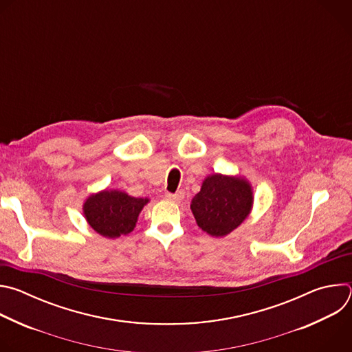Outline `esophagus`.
<instances>
[{"instance_id": "1", "label": "esophagus", "mask_w": 352, "mask_h": 352, "mask_svg": "<svg viewBox=\"0 0 352 352\" xmlns=\"http://www.w3.org/2000/svg\"><path fill=\"white\" fill-rule=\"evenodd\" d=\"M166 199L170 200V202H181V200L184 199V192L179 190L177 193H167Z\"/></svg>"}]
</instances>
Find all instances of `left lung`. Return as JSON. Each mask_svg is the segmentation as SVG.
I'll list each match as a JSON object with an SVG mask.
<instances>
[{
	"label": "left lung",
	"mask_w": 352,
	"mask_h": 352,
	"mask_svg": "<svg viewBox=\"0 0 352 352\" xmlns=\"http://www.w3.org/2000/svg\"><path fill=\"white\" fill-rule=\"evenodd\" d=\"M254 208V189L241 175H208L190 200L196 224L210 236L221 238L238 228Z\"/></svg>",
	"instance_id": "1"
}]
</instances>
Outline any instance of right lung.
<instances>
[{"mask_svg":"<svg viewBox=\"0 0 352 352\" xmlns=\"http://www.w3.org/2000/svg\"><path fill=\"white\" fill-rule=\"evenodd\" d=\"M147 197H135L120 189H103L89 195L82 206L87 224L102 236L116 239L136 227Z\"/></svg>","mask_w":352,"mask_h":352,"instance_id":"obj_1","label":"right lung"}]
</instances>
